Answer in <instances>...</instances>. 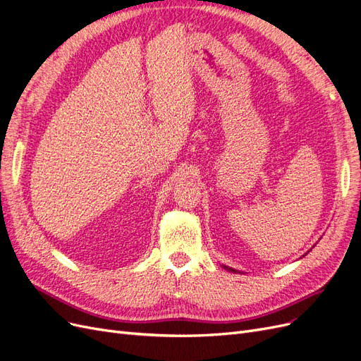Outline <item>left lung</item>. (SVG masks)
Listing matches in <instances>:
<instances>
[{
  "label": "left lung",
  "instance_id": "1",
  "mask_svg": "<svg viewBox=\"0 0 361 361\" xmlns=\"http://www.w3.org/2000/svg\"><path fill=\"white\" fill-rule=\"evenodd\" d=\"M223 266V268L226 269V271H231V272H236L233 268H229V266H224V264H221Z\"/></svg>",
  "mask_w": 361,
  "mask_h": 361
}]
</instances>
